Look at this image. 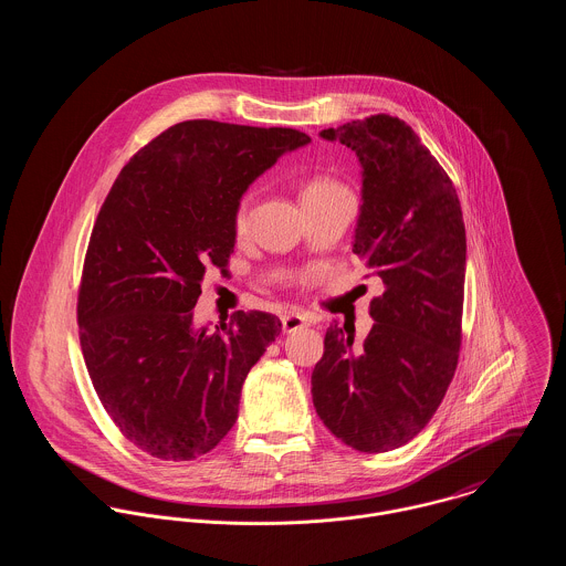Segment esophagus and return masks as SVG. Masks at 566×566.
<instances>
[{
  "instance_id": "obj_1",
  "label": "esophagus",
  "mask_w": 566,
  "mask_h": 566,
  "mask_svg": "<svg viewBox=\"0 0 566 566\" xmlns=\"http://www.w3.org/2000/svg\"><path fill=\"white\" fill-rule=\"evenodd\" d=\"M307 324H312V316L305 314V312H285V314L281 316V328H283L285 333L298 331V328H303V326H307Z\"/></svg>"
}]
</instances>
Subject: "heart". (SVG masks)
<instances>
[{"instance_id": "obj_1", "label": "heart", "mask_w": 566, "mask_h": 566, "mask_svg": "<svg viewBox=\"0 0 566 566\" xmlns=\"http://www.w3.org/2000/svg\"><path fill=\"white\" fill-rule=\"evenodd\" d=\"M335 193H348V189L331 176L310 178L303 187V198H323V196H335ZM248 227H250V202H248V196H243L233 211V231L235 235L242 238Z\"/></svg>"}]
</instances>
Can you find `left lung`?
Listing matches in <instances>:
<instances>
[{"instance_id":"1","label":"left lung","mask_w":566,"mask_h":566,"mask_svg":"<svg viewBox=\"0 0 566 566\" xmlns=\"http://www.w3.org/2000/svg\"><path fill=\"white\" fill-rule=\"evenodd\" d=\"M364 167L353 250L386 285L361 346L333 323L312 375L326 429L361 453L399 449L442 403L460 359L467 231L458 191L403 119L379 113L321 133ZM366 274V276H370Z\"/></svg>"}]
</instances>
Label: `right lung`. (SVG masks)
I'll list each match as a JSON object with an SVG mask.
<instances>
[{"label":"right lung","mask_w":566,"mask_h":566,"mask_svg":"<svg viewBox=\"0 0 566 566\" xmlns=\"http://www.w3.org/2000/svg\"><path fill=\"white\" fill-rule=\"evenodd\" d=\"M310 142L294 128L189 119L115 178L86 245L76 316L95 395L144 453L189 462L235 424L243 379L281 321L238 312L211 333L191 314L205 272H229L245 187Z\"/></svg>","instance_id":"right-lung-1"}]
</instances>
